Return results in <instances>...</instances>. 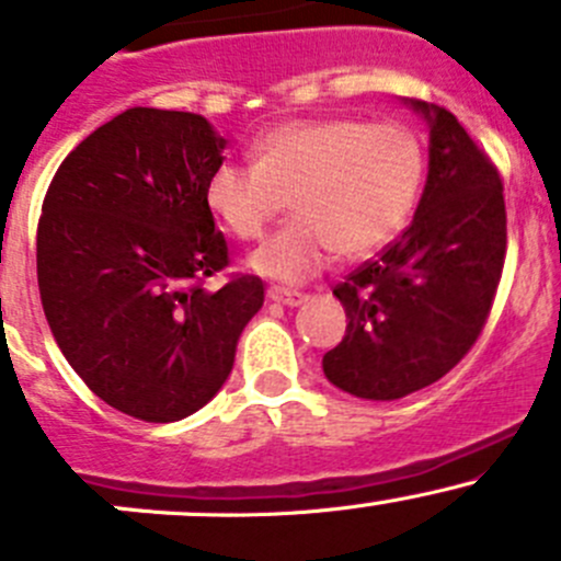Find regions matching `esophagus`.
Wrapping results in <instances>:
<instances>
[{
  "label": "esophagus",
  "instance_id": "obj_1",
  "mask_svg": "<svg viewBox=\"0 0 561 561\" xmlns=\"http://www.w3.org/2000/svg\"><path fill=\"white\" fill-rule=\"evenodd\" d=\"M268 301L285 304V307H298V304L307 301V293L287 290V287H268Z\"/></svg>",
  "mask_w": 561,
  "mask_h": 561
}]
</instances>
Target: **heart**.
Returning <instances> with one entry per match:
<instances>
[{
	"label": "heart",
	"mask_w": 561,
	"mask_h": 561,
	"mask_svg": "<svg viewBox=\"0 0 561 561\" xmlns=\"http://www.w3.org/2000/svg\"><path fill=\"white\" fill-rule=\"evenodd\" d=\"M252 162L225 160L206 181L214 217L254 241L287 206L296 217L249 257L279 282L314 276L333 254L360 260L404 228L426 173L423 144L401 122L293 118L252 144Z\"/></svg>",
	"instance_id": "obj_1"
}]
</instances>
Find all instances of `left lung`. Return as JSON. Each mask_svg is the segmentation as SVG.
I'll return each instance as SVG.
<instances>
[{"label": "left lung", "mask_w": 561, "mask_h": 561, "mask_svg": "<svg viewBox=\"0 0 561 561\" xmlns=\"http://www.w3.org/2000/svg\"><path fill=\"white\" fill-rule=\"evenodd\" d=\"M428 118V179L412 225L333 287L347 333L322 355L336 388L393 401L432 386L472 350L494 307L507 249L502 179L450 111Z\"/></svg>", "instance_id": "left-lung-1"}]
</instances>
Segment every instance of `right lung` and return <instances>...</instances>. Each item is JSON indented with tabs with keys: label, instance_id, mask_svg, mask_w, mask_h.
<instances>
[{
	"label": "right lung",
	"instance_id": "right-lung-1",
	"mask_svg": "<svg viewBox=\"0 0 561 561\" xmlns=\"http://www.w3.org/2000/svg\"><path fill=\"white\" fill-rule=\"evenodd\" d=\"M222 149L197 113L129 107L83 138L45 192V320L89 390L138 421H181L208 404L263 307L260 276L203 290L230 265L206 203Z\"/></svg>",
	"mask_w": 561,
	"mask_h": 561
}]
</instances>
